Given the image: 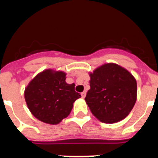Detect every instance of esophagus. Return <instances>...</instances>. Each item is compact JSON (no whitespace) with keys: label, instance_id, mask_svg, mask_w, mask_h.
Wrapping results in <instances>:
<instances>
[{"label":"esophagus","instance_id":"obj_1","mask_svg":"<svg viewBox=\"0 0 158 158\" xmlns=\"http://www.w3.org/2000/svg\"><path fill=\"white\" fill-rule=\"evenodd\" d=\"M86 96V92L85 91H84L83 93H81V97L82 98H85Z\"/></svg>","mask_w":158,"mask_h":158}]
</instances>
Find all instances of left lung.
<instances>
[{
	"label": "left lung",
	"mask_w": 158,
	"mask_h": 158,
	"mask_svg": "<svg viewBox=\"0 0 158 158\" xmlns=\"http://www.w3.org/2000/svg\"><path fill=\"white\" fill-rule=\"evenodd\" d=\"M86 104L93 115L105 123L121 121L129 115L137 100V82L126 69L107 63L90 73Z\"/></svg>",
	"instance_id": "left-lung-1"
}]
</instances>
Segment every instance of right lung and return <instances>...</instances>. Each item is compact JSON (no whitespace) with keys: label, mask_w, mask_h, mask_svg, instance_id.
I'll return each instance as SVG.
<instances>
[{"label":"right lung","mask_w":158,"mask_h":158,"mask_svg":"<svg viewBox=\"0 0 158 158\" xmlns=\"http://www.w3.org/2000/svg\"><path fill=\"white\" fill-rule=\"evenodd\" d=\"M65 73L46 69L36 75L25 89L24 98L31 114L48 124L59 123L69 115L81 95L75 84L65 82Z\"/></svg>","instance_id":"obj_1"}]
</instances>
